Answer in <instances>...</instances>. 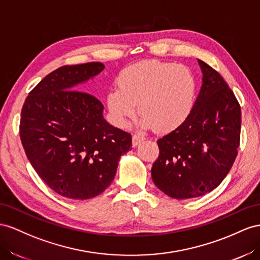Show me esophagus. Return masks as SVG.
<instances>
[{"mask_svg": "<svg viewBox=\"0 0 260 260\" xmlns=\"http://www.w3.org/2000/svg\"><path fill=\"white\" fill-rule=\"evenodd\" d=\"M145 138H144V136H142V135H139V134H134L133 135V139H132V143H133V146H137L140 142H143Z\"/></svg>", "mask_w": 260, "mask_h": 260, "instance_id": "obj_1", "label": "esophagus"}]
</instances>
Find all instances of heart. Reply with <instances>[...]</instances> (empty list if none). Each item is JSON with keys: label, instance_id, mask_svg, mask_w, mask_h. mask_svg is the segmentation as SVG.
<instances>
[{"label": "heart", "instance_id": "1", "mask_svg": "<svg viewBox=\"0 0 260 260\" xmlns=\"http://www.w3.org/2000/svg\"><path fill=\"white\" fill-rule=\"evenodd\" d=\"M196 95L197 80L187 66L148 60L120 73L107 102L117 126L123 127L137 113L138 102L144 127L155 125L159 131L170 132L187 120Z\"/></svg>", "mask_w": 260, "mask_h": 260}]
</instances>
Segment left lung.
Here are the masks:
<instances>
[{
  "label": "left lung",
  "mask_w": 260,
  "mask_h": 260,
  "mask_svg": "<svg viewBox=\"0 0 260 260\" xmlns=\"http://www.w3.org/2000/svg\"><path fill=\"white\" fill-rule=\"evenodd\" d=\"M198 62L204 76L194 109L181 126L157 140L159 157L151 169L155 186L176 199L218 187L240 147V103L216 70Z\"/></svg>",
  "instance_id": "left-lung-1"
}]
</instances>
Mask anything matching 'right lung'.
I'll list each match as a JSON object with an SVG mask.
<instances>
[{
  "label": "right lung",
  "instance_id": "right-lung-1",
  "mask_svg": "<svg viewBox=\"0 0 260 260\" xmlns=\"http://www.w3.org/2000/svg\"><path fill=\"white\" fill-rule=\"evenodd\" d=\"M105 69L99 62L64 65L29 92L19 135L28 160L48 186L66 198L89 199L116 174L132 135L103 118V105L76 86Z\"/></svg>",
  "mask_w": 260,
  "mask_h": 260
}]
</instances>
